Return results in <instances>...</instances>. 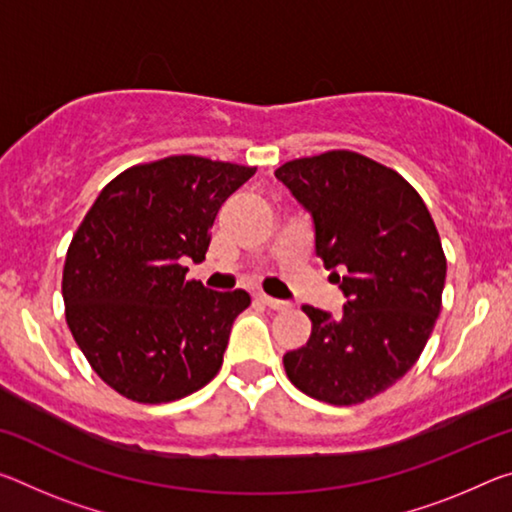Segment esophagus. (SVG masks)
I'll list each match as a JSON object with an SVG mask.
<instances>
[{"instance_id": "34e87169", "label": "esophagus", "mask_w": 512, "mask_h": 512, "mask_svg": "<svg viewBox=\"0 0 512 512\" xmlns=\"http://www.w3.org/2000/svg\"><path fill=\"white\" fill-rule=\"evenodd\" d=\"M255 298H257L262 305L271 307V310H287V307H289V303H285V300L271 298V296H266V294H255Z\"/></svg>"}]
</instances>
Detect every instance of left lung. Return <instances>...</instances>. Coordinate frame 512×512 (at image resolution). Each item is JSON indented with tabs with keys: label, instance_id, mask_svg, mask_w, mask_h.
<instances>
[{
	"label": "left lung",
	"instance_id": "left-lung-1",
	"mask_svg": "<svg viewBox=\"0 0 512 512\" xmlns=\"http://www.w3.org/2000/svg\"><path fill=\"white\" fill-rule=\"evenodd\" d=\"M314 223V248L346 296L342 316L305 305L312 335L285 355L291 383L362 403L412 369L442 307L446 259L431 214L399 173L332 150L275 170Z\"/></svg>",
	"mask_w": 512,
	"mask_h": 512
}]
</instances>
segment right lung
<instances>
[{
    "mask_svg": "<svg viewBox=\"0 0 512 512\" xmlns=\"http://www.w3.org/2000/svg\"><path fill=\"white\" fill-rule=\"evenodd\" d=\"M255 168L193 154L127 168L88 209L63 266L66 321L97 376L139 403L198 392L223 364L243 289L186 280L223 202Z\"/></svg>",
    "mask_w": 512,
    "mask_h": 512,
    "instance_id": "obj_1",
    "label": "right lung"
}]
</instances>
